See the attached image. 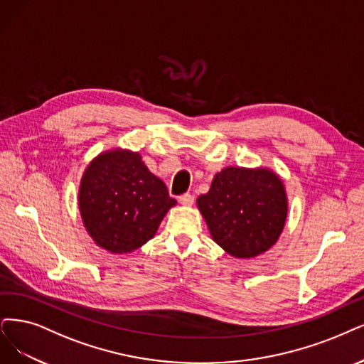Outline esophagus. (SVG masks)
Returning <instances> with one entry per match:
<instances>
[{"label": "esophagus", "instance_id": "34e87169", "mask_svg": "<svg viewBox=\"0 0 364 364\" xmlns=\"http://www.w3.org/2000/svg\"><path fill=\"white\" fill-rule=\"evenodd\" d=\"M178 200H180V204H183V205H192L195 203V196L191 195V193H184L178 198Z\"/></svg>", "mask_w": 364, "mask_h": 364}]
</instances>
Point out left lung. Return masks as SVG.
Listing matches in <instances>:
<instances>
[{
	"mask_svg": "<svg viewBox=\"0 0 364 364\" xmlns=\"http://www.w3.org/2000/svg\"><path fill=\"white\" fill-rule=\"evenodd\" d=\"M198 207L213 240L235 258H253L270 249L288 213L284 184L274 172L231 166L214 177Z\"/></svg>",
	"mask_w": 364,
	"mask_h": 364,
	"instance_id": "1",
	"label": "left lung"
}]
</instances>
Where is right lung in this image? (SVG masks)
I'll list each match as a JSON object with an SVG mask.
<instances>
[{
  "label": "right lung",
  "mask_w": 364,
  "mask_h": 364,
  "mask_svg": "<svg viewBox=\"0 0 364 364\" xmlns=\"http://www.w3.org/2000/svg\"><path fill=\"white\" fill-rule=\"evenodd\" d=\"M175 204L165 183L146 169L138 153L100 154L80 181L79 208L87 231L112 253L145 245Z\"/></svg>",
  "instance_id": "right-lung-1"
}]
</instances>
